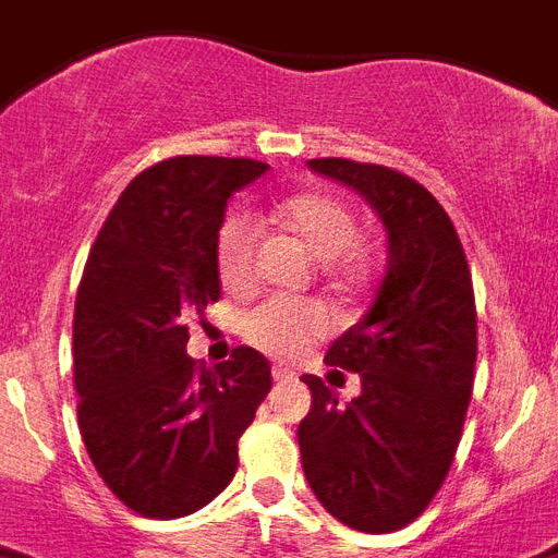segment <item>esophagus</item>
<instances>
[{
    "instance_id": "obj_1",
    "label": "esophagus",
    "mask_w": 558,
    "mask_h": 558,
    "mask_svg": "<svg viewBox=\"0 0 558 558\" xmlns=\"http://www.w3.org/2000/svg\"><path fill=\"white\" fill-rule=\"evenodd\" d=\"M293 376H296V373L290 371V367L274 365V379H276V381H293Z\"/></svg>"
}]
</instances>
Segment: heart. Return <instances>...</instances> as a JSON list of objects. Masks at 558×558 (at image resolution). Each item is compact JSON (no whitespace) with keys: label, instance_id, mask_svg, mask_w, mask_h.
Returning a JSON list of instances; mask_svg holds the SVG:
<instances>
[{"label":"heart","instance_id":"b5f03b06","mask_svg":"<svg viewBox=\"0 0 558 558\" xmlns=\"http://www.w3.org/2000/svg\"><path fill=\"white\" fill-rule=\"evenodd\" d=\"M274 222L322 259V274L339 293H359L373 279V251L359 242V216L333 193L299 191L274 205ZM214 265L230 296H251L259 282V233L245 214H228L216 228ZM333 319L319 299L274 296L253 307L242 336L276 359L305 353Z\"/></svg>","mask_w":558,"mask_h":558}]
</instances>
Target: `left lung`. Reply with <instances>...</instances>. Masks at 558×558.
Listing matches in <instances>:
<instances>
[{
	"instance_id": "obj_1",
	"label": "left lung",
	"mask_w": 558,
	"mask_h": 558,
	"mask_svg": "<svg viewBox=\"0 0 558 558\" xmlns=\"http://www.w3.org/2000/svg\"><path fill=\"white\" fill-rule=\"evenodd\" d=\"M316 173L351 185L388 228V268L365 319L330 344V367L359 373L339 404L305 373L311 413L299 422L302 468L330 517L362 533L402 531L448 478L476 367V299L450 216L416 179L339 156Z\"/></svg>"
}]
</instances>
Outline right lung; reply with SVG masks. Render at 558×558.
<instances>
[{
  "label": "right lung",
  "instance_id": "1",
  "mask_svg": "<svg viewBox=\"0 0 558 558\" xmlns=\"http://www.w3.org/2000/svg\"><path fill=\"white\" fill-rule=\"evenodd\" d=\"M268 170L256 159L173 156L124 187L82 270L73 388L82 441L110 494L145 519L216 499L239 436L270 393V362L247 344L210 371L185 353L187 316L219 299L214 236L228 199Z\"/></svg>",
  "mask_w": 558,
  "mask_h": 558
}]
</instances>
